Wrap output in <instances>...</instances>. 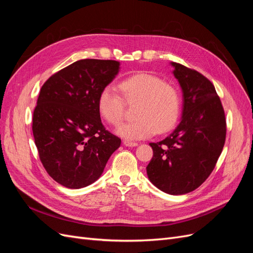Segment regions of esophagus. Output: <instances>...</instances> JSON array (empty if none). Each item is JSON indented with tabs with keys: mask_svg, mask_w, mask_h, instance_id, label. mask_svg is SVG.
Instances as JSON below:
<instances>
[{
	"mask_svg": "<svg viewBox=\"0 0 253 253\" xmlns=\"http://www.w3.org/2000/svg\"><path fill=\"white\" fill-rule=\"evenodd\" d=\"M124 144L126 145V147H137V145H138V143H137V142L128 141V140H125Z\"/></svg>",
	"mask_w": 253,
	"mask_h": 253,
	"instance_id": "obj_1",
	"label": "esophagus"
}]
</instances>
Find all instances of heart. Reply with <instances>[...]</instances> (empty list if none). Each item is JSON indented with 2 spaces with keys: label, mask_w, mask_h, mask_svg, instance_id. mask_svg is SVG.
I'll return each instance as SVG.
<instances>
[{
  "label": "heart",
  "mask_w": 253,
  "mask_h": 253,
  "mask_svg": "<svg viewBox=\"0 0 253 253\" xmlns=\"http://www.w3.org/2000/svg\"><path fill=\"white\" fill-rule=\"evenodd\" d=\"M127 103L137 102L134 121L120 126L116 133L128 140L150 138L157 132L166 133L177 122L181 98L178 88L158 76L141 72L122 80L119 84ZM100 116L112 126H119L125 117V101L113 86L104 87L98 96Z\"/></svg>",
  "instance_id": "b5f03b06"
}]
</instances>
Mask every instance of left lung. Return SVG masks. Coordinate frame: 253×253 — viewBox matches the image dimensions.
Here are the masks:
<instances>
[{
	"label": "left lung",
	"mask_w": 253,
	"mask_h": 253,
	"mask_svg": "<svg viewBox=\"0 0 253 253\" xmlns=\"http://www.w3.org/2000/svg\"><path fill=\"white\" fill-rule=\"evenodd\" d=\"M171 65L182 90L181 121L167 138L150 143L147 174L159 190L181 195L197 189L213 171L226 140V119L209 79L179 63Z\"/></svg>",
	"instance_id": "1"
}]
</instances>
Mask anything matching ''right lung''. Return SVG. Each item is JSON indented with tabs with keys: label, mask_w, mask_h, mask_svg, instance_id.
Returning <instances> with one entry per match:
<instances>
[{
	"label": "right lung",
	"mask_w": 253,
	"mask_h": 253,
	"mask_svg": "<svg viewBox=\"0 0 253 253\" xmlns=\"http://www.w3.org/2000/svg\"><path fill=\"white\" fill-rule=\"evenodd\" d=\"M119 66L114 60L83 59L42 85L33 133L44 169L60 185L80 189L93 183L120 147L121 139L105 129L97 106Z\"/></svg>",
	"instance_id": "1"
}]
</instances>
